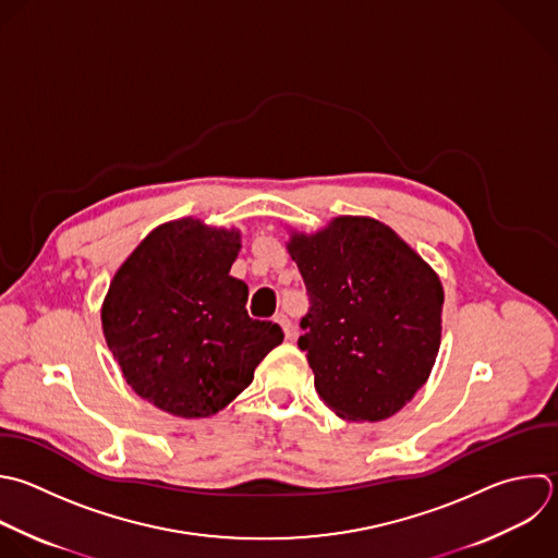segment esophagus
I'll use <instances>...</instances> for the list:
<instances>
[{"label": "esophagus", "instance_id": "esophagus-1", "mask_svg": "<svg viewBox=\"0 0 558 558\" xmlns=\"http://www.w3.org/2000/svg\"><path fill=\"white\" fill-rule=\"evenodd\" d=\"M275 320L281 325V329H283L286 338H288V340H292V338H294V327H292V320H290L286 314H277V318H275Z\"/></svg>", "mask_w": 558, "mask_h": 558}]
</instances>
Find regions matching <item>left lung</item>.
<instances>
[{
  "instance_id": "1",
  "label": "left lung",
  "mask_w": 558,
  "mask_h": 558,
  "mask_svg": "<svg viewBox=\"0 0 558 558\" xmlns=\"http://www.w3.org/2000/svg\"><path fill=\"white\" fill-rule=\"evenodd\" d=\"M310 296L301 351L320 401L347 421H384L427 381L440 347L442 286L388 225L338 216L290 233Z\"/></svg>"
}]
</instances>
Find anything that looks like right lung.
Returning a JSON list of instances; mask_svg holds the SVG:
<instances>
[{
    "label": "right lung",
    "instance_id": "1",
    "mask_svg": "<svg viewBox=\"0 0 558 558\" xmlns=\"http://www.w3.org/2000/svg\"><path fill=\"white\" fill-rule=\"evenodd\" d=\"M240 242L238 229L172 220L140 242L109 286L107 344L126 384L163 412H220L283 342L277 323L248 316V286L229 275Z\"/></svg>",
    "mask_w": 558,
    "mask_h": 558
}]
</instances>
